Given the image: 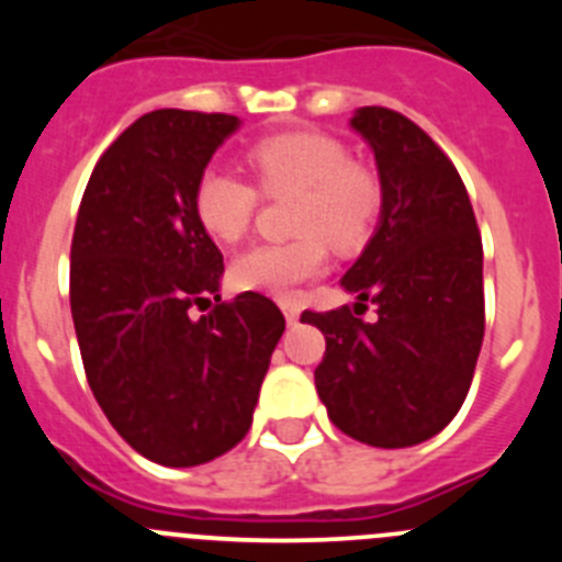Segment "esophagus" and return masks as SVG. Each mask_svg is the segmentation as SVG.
Listing matches in <instances>:
<instances>
[{
	"instance_id": "obj_1",
	"label": "esophagus",
	"mask_w": 562,
	"mask_h": 562,
	"mask_svg": "<svg viewBox=\"0 0 562 562\" xmlns=\"http://www.w3.org/2000/svg\"><path fill=\"white\" fill-rule=\"evenodd\" d=\"M281 312H284L286 324H290V326H295L297 317H301V310H297L295 301H284V304H281Z\"/></svg>"
}]
</instances>
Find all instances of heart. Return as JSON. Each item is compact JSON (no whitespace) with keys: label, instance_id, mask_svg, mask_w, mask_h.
Returning <instances> with one entry per match:
<instances>
[{"label":"heart","instance_id":"1","mask_svg":"<svg viewBox=\"0 0 562 562\" xmlns=\"http://www.w3.org/2000/svg\"><path fill=\"white\" fill-rule=\"evenodd\" d=\"M252 173L265 193H295L292 241H265L236 256L233 284L241 290L290 295L297 284L321 276L326 241L351 250L369 236L382 205L380 180L337 137L324 132L272 134L247 151ZM258 193L225 168H205L193 188V211L211 236L236 241L247 233Z\"/></svg>","mask_w":562,"mask_h":562}]
</instances>
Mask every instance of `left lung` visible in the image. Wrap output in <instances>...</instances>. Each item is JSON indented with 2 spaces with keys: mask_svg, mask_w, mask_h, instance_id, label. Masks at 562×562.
<instances>
[{
  "mask_svg": "<svg viewBox=\"0 0 562 562\" xmlns=\"http://www.w3.org/2000/svg\"><path fill=\"white\" fill-rule=\"evenodd\" d=\"M349 126L380 173V222L340 278L357 295L301 321L326 337L315 389L329 419L371 448H411L459 414L484 340V250L453 162L405 114L362 106ZM374 322L357 318L364 301ZM363 311L360 313L359 310Z\"/></svg>",
  "mask_w": 562,
  "mask_h": 562,
  "instance_id": "left-lung-1",
  "label": "left lung"
}]
</instances>
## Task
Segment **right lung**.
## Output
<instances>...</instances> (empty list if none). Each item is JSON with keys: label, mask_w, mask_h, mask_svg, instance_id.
<instances>
[{"label": "right lung", "mask_w": 562, "mask_h": 562, "mask_svg": "<svg viewBox=\"0 0 562 562\" xmlns=\"http://www.w3.org/2000/svg\"><path fill=\"white\" fill-rule=\"evenodd\" d=\"M238 126L233 114H143L103 151L78 207L69 306L89 389L162 467L205 464L245 439L284 335L270 297L222 301V252L193 211L200 173Z\"/></svg>", "instance_id": "add662e5"}]
</instances>
